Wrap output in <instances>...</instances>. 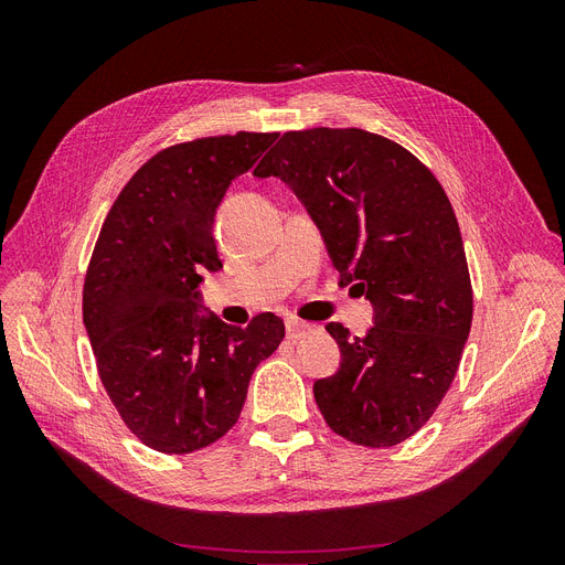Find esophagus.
I'll return each mask as SVG.
<instances>
[{"instance_id": "34e87169", "label": "esophagus", "mask_w": 565, "mask_h": 565, "mask_svg": "<svg viewBox=\"0 0 565 565\" xmlns=\"http://www.w3.org/2000/svg\"><path fill=\"white\" fill-rule=\"evenodd\" d=\"M285 330H287V339L295 341V339L301 337V332L309 330V322H303L299 318H287L285 320Z\"/></svg>"}]
</instances>
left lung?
<instances>
[{"label":"left lung","instance_id":"obj_1","mask_svg":"<svg viewBox=\"0 0 565 565\" xmlns=\"http://www.w3.org/2000/svg\"><path fill=\"white\" fill-rule=\"evenodd\" d=\"M303 202L332 266L374 306L365 337L328 330L339 370L313 384L330 429L355 446L415 436L446 396L473 318L452 204L413 152L365 129L287 131L254 169Z\"/></svg>","mask_w":565,"mask_h":565}]
</instances>
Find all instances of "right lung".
<instances>
[{"label": "right lung", "mask_w": 565, "mask_h": 565, "mask_svg": "<svg viewBox=\"0 0 565 565\" xmlns=\"http://www.w3.org/2000/svg\"><path fill=\"white\" fill-rule=\"evenodd\" d=\"M276 139L237 131L169 146L127 181L100 226L84 328L119 417L158 452L188 455L226 436L252 372L285 337L273 313L247 328L202 316L198 292L204 273L221 268L216 207Z\"/></svg>", "instance_id": "obj_1"}]
</instances>
